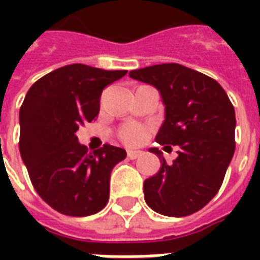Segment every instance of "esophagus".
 Returning a JSON list of instances; mask_svg holds the SVG:
<instances>
[{
  "instance_id": "34e87169",
  "label": "esophagus",
  "mask_w": 260,
  "mask_h": 260,
  "mask_svg": "<svg viewBox=\"0 0 260 260\" xmlns=\"http://www.w3.org/2000/svg\"><path fill=\"white\" fill-rule=\"evenodd\" d=\"M142 154V152H139V150H126V156H128V158H131V160H135L136 157H139Z\"/></svg>"
}]
</instances>
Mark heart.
Wrapping results in <instances>:
<instances>
[{
    "label": "heart",
    "instance_id": "1",
    "mask_svg": "<svg viewBox=\"0 0 260 260\" xmlns=\"http://www.w3.org/2000/svg\"><path fill=\"white\" fill-rule=\"evenodd\" d=\"M145 138V131L139 126H128L121 132V139L128 145H138Z\"/></svg>",
    "mask_w": 260,
    "mask_h": 260
}]
</instances>
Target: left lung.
<instances>
[{"label": "left lung", "mask_w": 260, "mask_h": 260, "mask_svg": "<svg viewBox=\"0 0 260 260\" xmlns=\"http://www.w3.org/2000/svg\"><path fill=\"white\" fill-rule=\"evenodd\" d=\"M129 76L160 93L164 121L156 141L180 147L173 163L156 147L149 149L161 166L143 182L145 201L164 216H189L217 193L234 156V107L216 80L184 65H153Z\"/></svg>", "instance_id": "8db88e82"}]
</instances>
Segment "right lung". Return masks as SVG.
<instances>
[{
    "mask_svg": "<svg viewBox=\"0 0 260 260\" xmlns=\"http://www.w3.org/2000/svg\"><path fill=\"white\" fill-rule=\"evenodd\" d=\"M125 75L72 64L44 75L27 91L19 111L20 157L54 210L83 217L107 205L110 175L126 152L104 145L87 153L76 131L99 114L103 89Z\"/></svg>",
    "mask_w": 260,
    "mask_h": 260,
    "instance_id": "right-lung-1",
    "label": "right lung"
}]
</instances>
